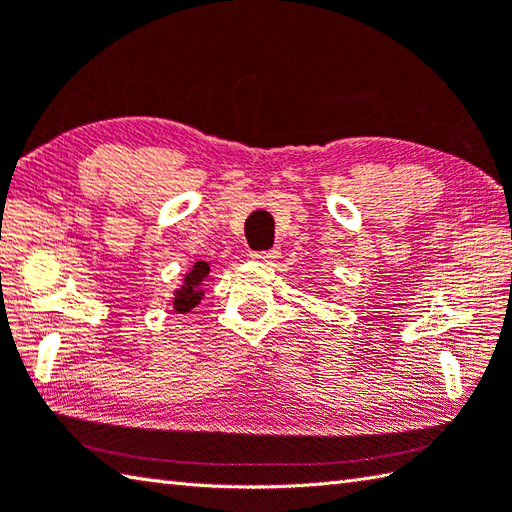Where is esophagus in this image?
<instances>
[{"instance_id":"obj_1","label":"esophagus","mask_w":512,"mask_h":512,"mask_svg":"<svg viewBox=\"0 0 512 512\" xmlns=\"http://www.w3.org/2000/svg\"><path fill=\"white\" fill-rule=\"evenodd\" d=\"M279 255H282V250H279V248H270V250H253V253H250V257H253L255 262H259V264H273Z\"/></svg>"}]
</instances>
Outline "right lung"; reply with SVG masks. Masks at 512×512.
<instances>
[{
  "instance_id": "obj_1",
  "label": "right lung",
  "mask_w": 512,
  "mask_h": 512,
  "mask_svg": "<svg viewBox=\"0 0 512 512\" xmlns=\"http://www.w3.org/2000/svg\"><path fill=\"white\" fill-rule=\"evenodd\" d=\"M210 273V266L206 262H195V266L184 275V284L175 290L173 308L175 313H190L199 299L204 297V282Z\"/></svg>"
}]
</instances>
